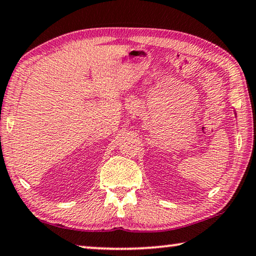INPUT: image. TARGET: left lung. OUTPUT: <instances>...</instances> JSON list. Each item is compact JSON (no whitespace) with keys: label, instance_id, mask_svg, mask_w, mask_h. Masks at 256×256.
<instances>
[{"label":"left lung","instance_id":"obj_1","mask_svg":"<svg viewBox=\"0 0 256 256\" xmlns=\"http://www.w3.org/2000/svg\"><path fill=\"white\" fill-rule=\"evenodd\" d=\"M234 114H236V113H234Z\"/></svg>","mask_w":256,"mask_h":256}]
</instances>
